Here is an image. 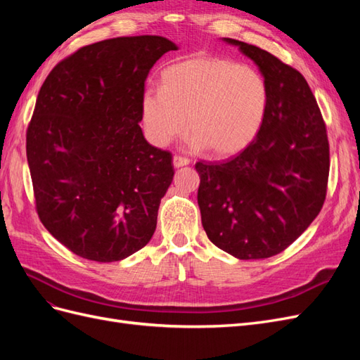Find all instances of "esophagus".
<instances>
[{
    "label": "esophagus",
    "instance_id": "esophagus-1",
    "mask_svg": "<svg viewBox=\"0 0 360 360\" xmlns=\"http://www.w3.org/2000/svg\"><path fill=\"white\" fill-rule=\"evenodd\" d=\"M191 160L188 158H181V156H174L172 158V165L176 168H180V167H186L189 165Z\"/></svg>",
    "mask_w": 360,
    "mask_h": 360
}]
</instances>
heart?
I'll use <instances>...</instances> for the list:
<instances>
[{
  "mask_svg": "<svg viewBox=\"0 0 360 360\" xmlns=\"http://www.w3.org/2000/svg\"><path fill=\"white\" fill-rule=\"evenodd\" d=\"M267 102V84L255 69L230 58L191 57L162 72L160 91H146L141 111L151 144L168 146L188 124L189 148L225 158L252 143Z\"/></svg>",
  "mask_w": 360,
  "mask_h": 360,
  "instance_id": "1",
  "label": "heart"
}]
</instances>
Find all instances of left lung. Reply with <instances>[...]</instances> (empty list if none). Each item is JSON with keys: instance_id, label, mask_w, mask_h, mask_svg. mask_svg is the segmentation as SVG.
<instances>
[{"instance_id": "left-lung-1", "label": "left lung", "mask_w": 360, "mask_h": 360, "mask_svg": "<svg viewBox=\"0 0 360 360\" xmlns=\"http://www.w3.org/2000/svg\"><path fill=\"white\" fill-rule=\"evenodd\" d=\"M252 60L267 84L259 132L240 155L198 162V205L207 237L238 259L282 252L320 213L329 177V141L302 73L270 52L222 37Z\"/></svg>"}]
</instances>
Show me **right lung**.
Segmentation results:
<instances>
[{
    "instance_id": "obj_1",
    "label": "right lung",
    "mask_w": 360,
    "mask_h": 360,
    "mask_svg": "<svg viewBox=\"0 0 360 360\" xmlns=\"http://www.w3.org/2000/svg\"><path fill=\"white\" fill-rule=\"evenodd\" d=\"M177 49L160 36L97 41L43 82L27 160L40 221L73 254L112 263L153 236L174 168L144 138L141 103L150 69Z\"/></svg>"
}]
</instances>
